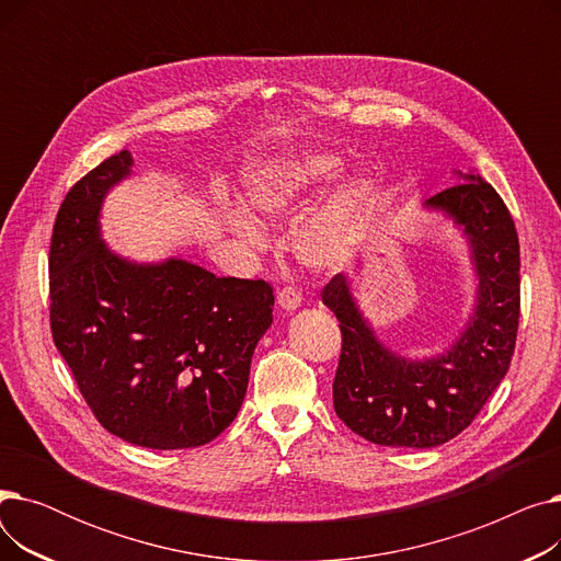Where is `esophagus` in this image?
Segmentation results:
<instances>
[{"label":"esophagus","mask_w":561,"mask_h":561,"mask_svg":"<svg viewBox=\"0 0 561 561\" xmlns=\"http://www.w3.org/2000/svg\"><path fill=\"white\" fill-rule=\"evenodd\" d=\"M277 305H279L284 311H296V309L302 307V298H300V293H298L296 288L286 286V288H282V290L277 293Z\"/></svg>","instance_id":"1"}]
</instances>
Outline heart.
<instances>
[{
    "label": "heart",
    "instance_id": "1",
    "mask_svg": "<svg viewBox=\"0 0 561 561\" xmlns=\"http://www.w3.org/2000/svg\"><path fill=\"white\" fill-rule=\"evenodd\" d=\"M343 170L336 154L316 152L288 159L248 174L243 204L256 220L286 225L296 222L313 199L334 182ZM248 213V214H249ZM247 214V215H248ZM241 209L222 211L225 229L250 248L268 245L263 229ZM375 220V191L359 174L343 176L332 195L296 233V254L311 268H343L352 263L368 241Z\"/></svg>",
    "mask_w": 561,
    "mask_h": 561
}]
</instances>
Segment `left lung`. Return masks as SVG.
Masks as SVG:
<instances>
[{"instance_id":"obj_1","label":"left lung","mask_w":561,"mask_h":561,"mask_svg":"<svg viewBox=\"0 0 561 561\" xmlns=\"http://www.w3.org/2000/svg\"><path fill=\"white\" fill-rule=\"evenodd\" d=\"M430 197L461 233L476 296L466 322L444 352L409 357L379 339L343 273L322 288L341 322L343 347L334 377L336 416L377 446L434 448L480 414L510 370L520 316V252L514 220L495 188L473 170Z\"/></svg>"}]
</instances>
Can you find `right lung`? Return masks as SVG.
<instances>
[{
    "label": "right lung",
    "instance_id": "add662e5",
    "mask_svg": "<svg viewBox=\"0 0 561 561\" xmlns=\"http://www.w3.org/2000/svg\"><path fill=\"white\" fill-rule=\"evenodd\" d=\"M131 172V152L106 159L58 209L51 334L111 434L152 450L197 448L239 414L254 347L273 322V288L182 256L117 254L102 236V206Z\"/></svg>",
    "mask_w": 561,
    "mask_h": 561
}]
</instances>
